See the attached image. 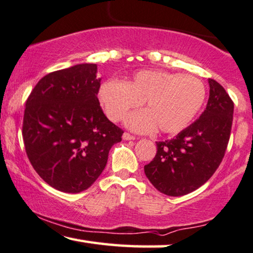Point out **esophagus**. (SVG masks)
Segmentation results:
<instances>
[{
    "mask_svg": "<svg viewBox=\"0 0 253 253\" xmlns=\"http://www.w3.org/2000/svg\"><path fill=\"white\" fill-rule=\"evenodd\" d=\"M122 137H123L124 140H134V139H136V137L132 136V134H130L129 132H124Z\"/></svg>",
    "mask_w": 253,
    "mask_h": 253,
    "instance_id": "esophagus-1",
    "label": "esophagus"
}]
</instances>
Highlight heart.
<instances>
[{
	"instance_id": "1",
	"label": "heart",
	"mask_w": 253,
	"mask_h": 253,
	"mask_svg": "<svg viewBox=\"0 0 253 253\" xmlns=\"http://www.w3.org/2000/svg\"><path fill=\"white\" fill-rule=\"evenodd\" d=\"M206 99L205 85L193 76L161 70H141L129 81H109L99 89V100L106 115L114 122L144 101L146 109L130 114L127 127L150 132L155 127L174 134L195 120Z\"/></svg>"
}]
</instances>
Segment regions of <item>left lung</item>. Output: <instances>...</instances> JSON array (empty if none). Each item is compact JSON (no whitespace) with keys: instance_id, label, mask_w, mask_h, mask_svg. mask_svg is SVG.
I'll return each instance as SVG.
<instances>
[{"instance_id":"8db88e82","label":"left lung","mask_w":253,"mask_h":253,"mask_svg":"<svg viewBox=\"0 0 253 253\" xmlns=\"http://www.w3.org/2000/svg\"><path fill=\"white\" fill-rule=\"evenodd\" d=\"M206 109L170 140L157 141V154L144 167L154 188L178 197L195 191L212 177L229 141L234 102L222 86L209 79Z\"/></svg>"}]
</instances>
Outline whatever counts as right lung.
I'll list each match as a JSON object with an SVG mask.
<instances>
[{
	"mask_svg": "<svg viewBox=\"0 0 253 253\" xmlns=\"http://www.w3.org/2000/svg\"><path fill=\"white\" fill-rule=\"evenodd\" d=\"M96 64L50 72L26 100L23 139L34 170L62 192L88 189L101 175L123 130L103 114Z\"/></svg>",
	"mask_w": 253,
	"mask_h": 253,
	"instance_id": "add662e5",
	"label": "right lung"
}]
</instances>
